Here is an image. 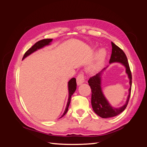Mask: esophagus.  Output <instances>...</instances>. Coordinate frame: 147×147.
I'll use <instances>...</instances> for the list:
<instances>
[{
  "instance_id": "1",
  "label": "esophagus",
  "mask_w": 147,
  "mask_h": 147,
  "mask_svg": "<svg viewBox=\"0 0 147 147\" xmlns=\"http://www.w3.org/2000/svg\"><path fill=\"white\" fill-rule=\"evenodd\" d=\"M84 82V76L83 74H80L78 75L77 77V83L78 85L82 84Z\"/></svg>"
}]
</instances>
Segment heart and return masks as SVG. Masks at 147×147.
<instances>
[{"label":"heart","mask_w":147,"mask_h":147,"mask_svg":"<svg viewBox=\"0 0 147 147\" xmlns=\"http://www.w3.org/2000/svg\"><path fill=\"white\" fill-rule=\"evenodd\" d=\"M106 55V51L104 49H100V50L97 53V60L98 64H101L102 62L104 60Z\"/></svg>","instance_id":"1"}]
</instances>
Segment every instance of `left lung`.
<instances>
[{
    "label": "left lung",
    "mask_w": 147,
    "mask_h": 147,
    "mask_svg": "<svg viewBox=\"0 0 147 147\" xmlns=\"http://www.w3.org/2000/svg\"><path fill=\"white\" fill-rule=\"evenodd\" d=\"M112 55H111L109 63H120L125 67L126 72L129 79L130 88L129 89V95L125 104L121 107L115 108L111 106L107 100L106 99L101 88V74L107 67L89 79L88 83L90 86L92 92L91 105L92 109L98 116L103 118L113 117L123 112L127 105L131 92L132 75L127 57L121 49L113 42H112Z\"/></svg>",
    "instance_id": "left-lung-1"
}]
</instances>
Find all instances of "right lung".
Wrapping results in <instances>:
<instances>
[{
	"instance_id": "right-lung-1",
	"label": "right lung",
	"mask_w": 147,
	"mask_h": 147,
	"mask_svg": "<svg viewBox=\"0 0 147 147\" xmlns=\"http://www.w3.org/2000/svg\"><path fill=\"white\" fill-rule=\"evenodd\" d=\"M52 40H53L52 38H46V39L41 40L37 42V43H35L32 47L30 48L29 50L25 53V54L23 57V59H24L25 57L28 56L30 54H32V53H34L35 51H37V50H39V49H40L44 47L50 45V42H51ZM68 89H69V99H68V101H67V104L66 108H65L64 112L63 115H62V117L61 118L64 117L65 115V113H67V112L68 109H69V106L70 103L71 97H72V94H74V92L75 91V90H76V89H77V83H76V79H75V78H72V79H70L69 82H68Z\"/></svg>"
}]
</instances>
